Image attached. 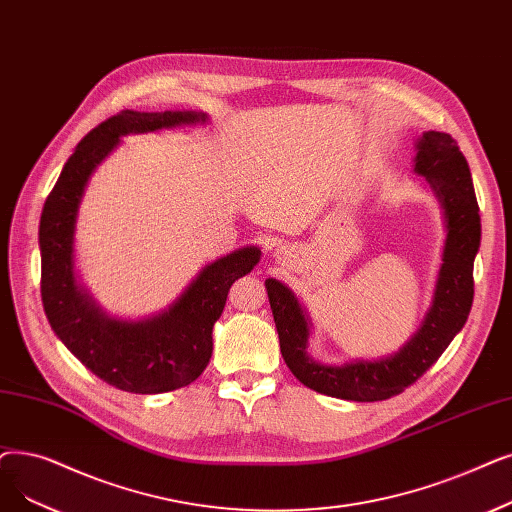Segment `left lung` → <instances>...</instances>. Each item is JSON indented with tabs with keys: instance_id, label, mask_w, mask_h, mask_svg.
<instances>
[{
	"instance_id": "1",
	"label": "left lung",
	"mask_w": 512,
	"mask_h": 512,
	"mask_svg": "<svg viewBox=\"0 0 512 512\" xmlns=\"http://www.w3.org/2000/svg\"><path fill=\"white\" fill-rule=\"evenodd\" d=\"M414 173L425 177L437 196L448 234L431 307L397 353L341 366L316 362L307 353L311 324L305 309L291 288L274 278L265 280L282 358L309 389L351 402H381L399 395L439 360L469 318L475 293L473 263L481 242V217L469 163L450 133L425 131L416 142Z\"/></svg>"
}]
</instances>
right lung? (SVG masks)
Listing matches in <instances>:
<instances>
[{"label":"right lung","mask_w":512,"mask_h":512,"mask_svg":"<svg viewBox=\"0 0 512 512\" xmlns=\"http://www.w3.org/2000/svg\"><path fill=\"white\" fill-rule=\"evenodd\" d=\"M196 123H207V115L196 110H123L106 119L77 144L43 205L41 301L50 326L85 368L121 391L165 393L196 381L211 360L213 324L224 311L230 286L247 276L261 255L257 247H244L215 259L169 309L136 322L106 316L75 278L77 213L96 167L129 133Z\"/></svg>","instance_id":"obj_1"}]
</instances>
